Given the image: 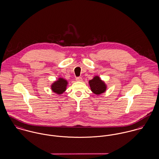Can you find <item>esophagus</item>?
Segmentation results:
<instances>
[{"mask_svg":"<svg viewBox=\"0 0 159 159\" xmlns=\"http://www.w3.org/2000/svg\"><path fill=\"white\" fill-rule=\"evenodd\" d=\"M75 80L77 81H79V82H82V78L80 77H78L75 78Z\"/></svg>","mask_w":159,"mask_h":159,"instance_id":"esophagus-1","label":"esophagus"}]
</instances>
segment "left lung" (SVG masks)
<instances>
[{
  "label": "left lung",
  "instance_id": "left-lung-1",
  "mask_svg": "<svg viewBox=\"0 0 159 159\" xmlns=\"http://www.w3.org/2000/svg\"><path fill=\"white\" fill-rule=\"evenodd\" d=\"M89 85L91 91L96 95H100L105 93L107 88L105 82L102 80L98 75L94 76L93 79L89 81Z\"/></svg>",
  "mask_w": 159,
  "mask_h": 159
}]
</instances>
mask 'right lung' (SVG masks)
I'll return each instance as SVG.
<instances>
[{
    "instance_id": "obj_1",
    "label": "right lung",
    "mask_w": 159,
    "mask_h": 159,
    "mask_svg": "<svg viewBox=\"0 0 159 159\" xmlns=\"http://www.w3.org/2000/svg\"><path fill=\"white\" fill-rule=\"evenodd\" d=\"M68 82L63 78L59 77L58 80L54 82L51 86V88L52 92L61 95L63 94L66 89V86Z\"/></svg>"
}]
</instances>
